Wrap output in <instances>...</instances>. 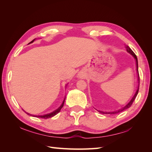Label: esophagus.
<instances>
[{"label":"esophagus","instance_id":"34e87169","mask_svg":"<svg viewBox=\"0 0 152 152\" xmlns=\"http://www.w3.org/2000/svg\"><path fill=\"white\" fill-rule=\"evenodd\" d=\"M78 78H80V79H82V78H83V75H82V74H81V73H79L77 75Z\"/></svg>","mask_w":152,"mask_h":152}]
</instances>
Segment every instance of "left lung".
I'll return each mask as SVG.
<instances>
[{
  "label": "left lung",
  "mask_w": 152,
  "mask_h": 152,
  "mask_svg": "<svg viewBox=\"0 0 152 152\" xmlns=\"http://www.w3.org/2000/svg\"><path fill=\"white\" fill-rule=\"evenodd\" d=\"M126 50H127V52L129 53V54H131L132 56L134 58V59H136V71H137V80H138V84H140V75H139V72H138V64H137V57L136 56V54H134V53L132 51V50H131V49L128 46V45H127V46L126 47ZM139 86H140V84H138V86H137V91L136 92L135 94L134 95V96H133L132 98L131 99V100L129 102L125 107H124L123 108L119 109L118 110H115V111H113V112H103V111H101V110H98V111L101 113H103V114H116V113H120L122 111H124V110H125L127 108H129V107H131V106L132 105L133 102H134L136 96L137 95V93H138V91H139Z\"/></svg>",
  "instance_id": "left-lung-1"
}]
</instances>
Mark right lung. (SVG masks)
I'll return each instance as SVG.
<instances>
[{
  "label": "right lung",
  "instance_id": "1",
  "mask_svg": "<svg viewBox=\"0 0 152 152\" xmlns=\"http://www.w3.org/2000/svg\"><path fill=\"white\" fill-rule=\"evenodd\" d=\"M35 40V39H34L32 41H31V42L29 43V44H30V43H32V42H34V41ZM65 99H64V100H63V103H62V104H61V106L60 107H59L58 109H56V110H54V112H51V113H48V114H45V115H31V114H30V113H27V112H26L27 114L28 115H31V116H32V117H39V118H45V119H46V118H51V117H54V115H56V114H58L59 112H60V110H61V109L63 108V104H64V103H65ZM25 112V111H24Z\"/></svg>",
  "mask_w": 152,
  "mask_h": 152
}]
</instances>
